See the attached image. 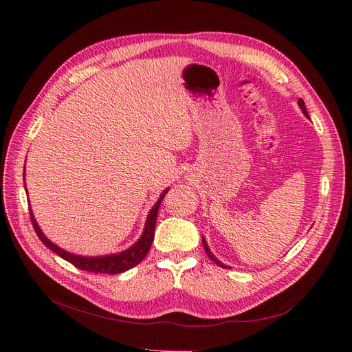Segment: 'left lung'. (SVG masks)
Masks as SVG:
<instances>
[{
    "instance_id": "8db88e82",
    "label": "left lung",
    "mask_w": 352,
    "mask_h": 352,
    "mask_svg": "<svg viewBox=\"0 0 352 352\" xmlns=\"http://www.w3.org/2000/svg\"><path fill=\"white\" fill-rule=\"evenodd\" d=\"M298 105L301 107V109H302V113H304V116L305 117H308V113H307V108H305V104H304V101L300 98L298 100ZM309 118V117H308ZM202 245H204V250H206V252H207V255L210 256V260H212L218 267H221V268H231V267H228V265H224L223 263H221V261H218L217 260V258L212 255V252L210 251V248H208V244H207V241H206V238L204 236H202Z\"/></svg>"
}]
</instances>
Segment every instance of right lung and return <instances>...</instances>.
<instances>
[{
	"label": "right lung",
	"mask_w": 352,
	"mask_h": 352,
	"mask_svg": "<svg viewBox=\"0 0 352 352\" xmlns=\"http://www.w3.org/2000/svg\"><path fill=\"white\" fill-rule=\"evenodd\" d=\"M165 194H166V191L162 192V195L157 201V204L153 207L150 214H148L144 232H142L141 238L137 241V244L133 245L131 248H128L126 251L121 252V254H117V255H105V256L89 258V256H80V255L69 254V252L61 250L60 247H57L55 244H52L50 239L41 232L38 224H36L35 218L32 217V212H30L31 214V223H32V227H34L36 235H38V238L43 241V244L45 247H48L51 251H54L55 254H58L61 258H64L65 261H68L76 268L82 270V271H88V272H96V274H111V275H114V274L128 271V270L134 268L135 265H138L144 260L145 255L148 254V251H150L151 244L154 241L157 214H158L161 201H162Z\"/></svg>",
	"instance_id": "obj_1"
}]
</instances>
